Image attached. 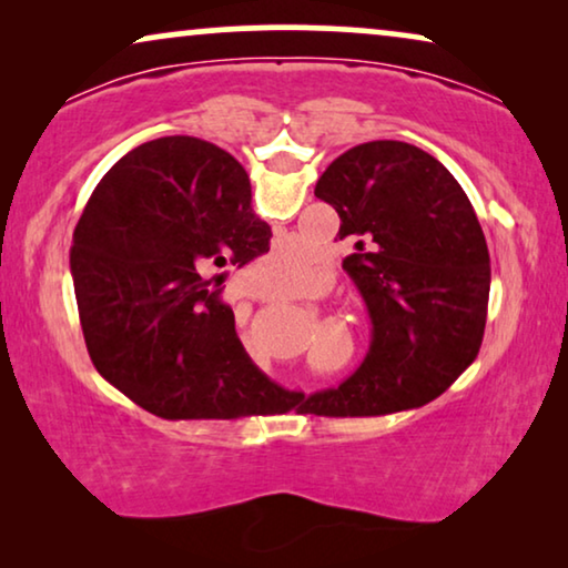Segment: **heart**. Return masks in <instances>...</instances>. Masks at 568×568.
Instances as JSON below:
<instances>
[{"label":"heart","instance_id":"obj_1","mask_svg":"<svg viewBox=\"0 0 568 568\" xmlns=\"http://www.w3.org/2000/svg\"><path fill=\"white\" fill-rule=\"evenodd\" d=\"M271 261H274V266L282 271V276L290 278L292 284L305 282V278L310 276V271H313V261L294 251V245H284L282 251L274 253V258Z\"/></svg>","mask_w":568,"mask_h":568}]
</instances>
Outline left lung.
<instances>
[{"instance_id":"8db88e82","label":"left lung","mask_w":568,"mask_h":568,"mask_svg":"<svg viewBox=\"0 0 568 568\" xmlns=\"http://www.w3.org/2000/svg\"><path fill=\"white\" fill-rule=\"evenodd\" d=\"M315 196L341 216L344 258L372 317L369 352L338 387L302 395L315 416H385L439 398L478 356L491 261L453 173L414 144L377 139L325 168Z\"/></svg>"}]
</instances>
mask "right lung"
Segmentation results:
<instances>
[{"instance_id": "right-lung-1", "label": "right lung", "mask_w": 568, "mask_h": 568, "mask_svg": "<svg viewBox=\"0 0 568 568\" xmlns=\"http://www.w3.org/2000/svg\"><path fill=\"white\" fill-rule=\"evenodd\" d=\"M245 168L196 136L131 150L77 222L72 278L90 359L160 418H240L302 398L263 375L224 305V266L268 251Z\"/></svg>"}]
</instances>
